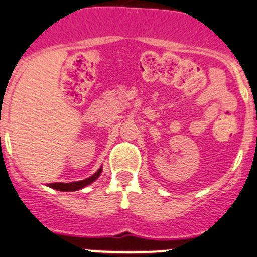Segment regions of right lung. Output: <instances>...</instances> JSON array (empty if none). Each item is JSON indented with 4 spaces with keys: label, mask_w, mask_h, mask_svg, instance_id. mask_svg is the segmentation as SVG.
Returning <instances> with one entry per match:
<instances>
[{
    "label": "right lung",
    "mask_w": 257,
    "mask_h": 257,
    "mask_svg": "<svg viewBox=\"0 0 257 257\" xmlns=\"http://www.w3.org/2000/svg\"><path fill=\"white\" fill-rule=\"evenodd\" d=\"M101 174V169H99L92 176H90L88 179L82 180V181H76V183H68V184H63V183H54V184H50V188L53 189H57V190H61V191H76V190H80V189L85 188L86 185L88 184L93 183L97 177L100 176Z\"/></svg>",
    "instance_id": "add662e5"
}]
</instances>
